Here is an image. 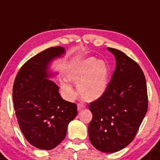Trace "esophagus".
I'll use <instances>...</instances> for the list:
<instances>
[{"instance_id":"esophagus-1","label":"esophagus","mask_w":160,"mask_h":160,"mask_svg":"<svg viewBox=\"0 0 160 160\" xmlns=\"http://www.w3.org/2000/svg\"><path fill=\"white\" fill-rule=\"evenodd\" d=\"M85 107V106L83 105V104L82 103H78L77 104V109H78V110H82V109H83Z\"/></svg>"}]
</instances>
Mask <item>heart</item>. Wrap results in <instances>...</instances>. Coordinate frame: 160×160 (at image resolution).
<instances>
[{"instance_id": "1", "label": "heart", "mask_w": 160, "mask_h": 160, "mask_svg": "<svg viewBox=\"0 0 160 160\" xmlns=\"http://www.w3.org/2000/svg\"><path fill=\"white\" fill-rule=\"evenodd\" d=\"M110 69L103 61L88 58L73 65L69 70L68 79L78 83V92L86 101H93L102 96L108 86ZM62 89L66 93H72L69 84L61 83Z\"/></svg>"}]
</instances>
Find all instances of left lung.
Listing matches in <instances>:
<instances>
[{"label": "left lung", "mask_w": 160, "mask_h": 160, "mask_svg": "<svg viewBox=\"0 0 160 160\" xmlns=\"http://www.w3.org/2000/svg\"><path fill=\"white\" fill-rule=\"evenodd\" d=\"M116 68L103 95L90 102L92 119L88 135L92 145L113 153L129 145L135 137L148 110L144 74L138 64L114 48Z\"/></svg>", "instance_id": "left-lung-1"}]
</instances>
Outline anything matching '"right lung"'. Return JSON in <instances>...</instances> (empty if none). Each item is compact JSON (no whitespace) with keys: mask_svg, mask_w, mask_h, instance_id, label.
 <instances>
[{"mask_svg":"<svg viewBox=\"0 0 160 160\" xmlns=\"http://www.w3.org/2000/svg\"><path fill=\"white\" fill-rule=\"evenodd\" d=\"M65 53L50 47L29 59L18 72L12 88L13 104L20 130L34 147L51 150L66 136L77 114V104L64 100L58 85L48 80L49 63Z\"/></svg>","mask_w":160,"mask_h":160,"instance_id":"obj_1","label":"right lung"}]
</instances>
